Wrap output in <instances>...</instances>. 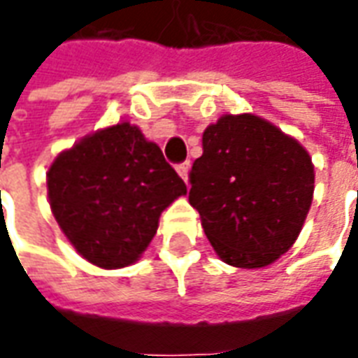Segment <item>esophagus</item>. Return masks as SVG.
Instances as JSON below:
<instances>
[{
  "label": "esophagus",
  "instance_id": "34e87169",
  "mask_svg": "<svg viewBox=\"0 0 358 358\" xmlns=\"http://www.w3.org/2000/svg\"><path fill=\"white\" fill-rule=\"evenodd\" d=\"M176 172L182 176L184 182H187V174H189V161H184V163L176 164Z\"/></svg>",
  "mask_w": 358,
  "mask_h": 358
}]
</instances>
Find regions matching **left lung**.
<instances>
[{"label":"left lung","instance_id":"left-lung-1","mask_svg":"<svg viewBox=\"0 0 358 358\" xmlns=\"http://www.w3.org/2000/svg\"><path fill=\"white\" fill-rule=\"evenodd\" d=\"M189 184V205L217 255L238 268H263L297 240L315 166L307 149L268 120L224 115L203 132Z\"/></svg>","mask_w":358,"mask_h":358}]
</instances>
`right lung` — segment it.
Wrapping results in <instances>:
<instances>
[{"label":"right lung","mask_w":358,"mask_h":358,"mask_svg":"<svg viewBox=\"0 0 358 358\" xmlns=\"http://www.w3.org/2000/svg\"><path fill=\"white\" fill-rule=\"evenodd\" d=\"M186 184L138 126L118 122L59 153L48 171L51 213L78 253L99 268L136 263L159 217Z\"/></svg>","instance_id":"add662e5"}]
</instances>
